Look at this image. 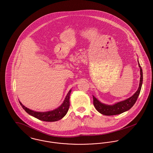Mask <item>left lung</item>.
<instances>
[{
  "label": "left lung",
  "instance_id": "left-lung-1",
  "mask_svg": "<svg viewBox=\"0 0 153 153\" xmlns=\"http://www.w3.org/2000/svg\"><path fill=\"white\" fill-rule=\"evenodd\" d=\"M138 66L140 69V84H139V87L138 90L132 96L122 101L117 102L114 105H107V104L103 103L100 102L99 100H97L94 96H93L94 106L99 113L106 116L116 115L121 114L124 112H126L129 110L134 106L140 94L141 87H142L143 81V70L139 63L138 60Z\"/></svg>",
  "mask_w": 153,
  "mask_h": 153
}]
</instances>
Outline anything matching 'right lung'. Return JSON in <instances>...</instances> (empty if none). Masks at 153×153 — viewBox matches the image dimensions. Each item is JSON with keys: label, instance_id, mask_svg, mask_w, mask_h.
<instances>
[{"label": "right lung", "instance_id": "add662e5", "mask_svg": "<svg viewBox=\"0 0 153 153\" xmlns=\"http://www.w3.org/2000/svg\"><path fill=\"white\" fill-rule=\"evenodd\" d=\"M71 89L69 91L66 95L63 102L57 108L47 112H37L27 108L19 101V103L23 109L31 116L43 121L55 122L62 119L67 113L70 106V95Z\"/></svg>", "mask_w": 153, "mask_h": 153}]
</instances>
